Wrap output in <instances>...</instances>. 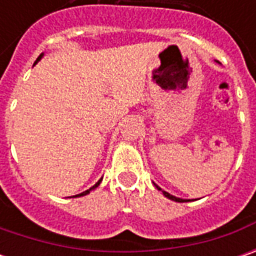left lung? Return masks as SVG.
<instances>
[{
    "label": "left lung",
    "instance_id": "8db88e82",
    "mask_svg": "<svg viewBox=\"0 0 256 256\" xmlns=\"http://www.w3.org/2000/svg\"><path fill=\"white\" fill-rule=\"evenodd\" d=\"M154 185L156 186V190H158V191L162 192V194H164V195H165V196H166V198H170V200H172V201H175V202H186V201H190V200H182V198H176V196H174V195H171V194H168V192H166V191H162V190H161V188H160V186H158L156 184H154Z\"/></svg>",
    "mask_w": 256,
    "mask_h": 256
}]
</instances>
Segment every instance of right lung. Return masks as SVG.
Listing matches in <instances>:
<instances>
[{
  "label": "right lung",
  "instance_id": "obj_1",
  "mask_svg": "<svg viewBox=\"0 0 256 256\" xmlns=\"http://www.w3.org/2000/svg\"><path fill=\"white\" fill-rule=\"evenodd\" d=\"M41 58H42V54H41V55H40V56H38V60H36V61H35V64H36V62H38V61H40V60H41ZM101 181H102V178H101V180H100V181L96 182V184H95V185H94V186H91V188H90V190H86V191L81 192V194H78V195H75V196H84V195H86V194H90V192L92 191V190H95V188H96V186H98V185H100V184H101Z\"/></svg>",
  "mask_w": 256,
  "mask_h": 256
}]
</instances>
